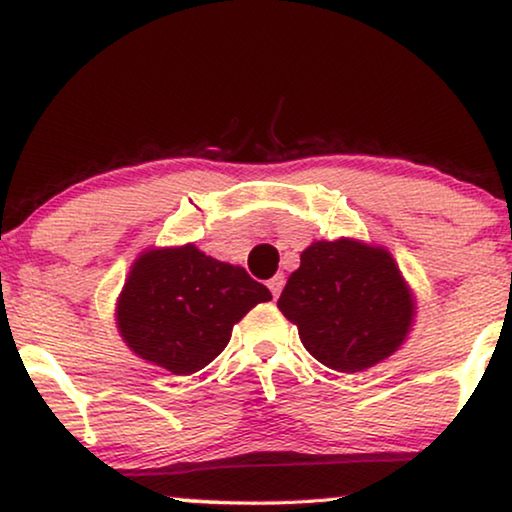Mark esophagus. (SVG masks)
<instances>
[{"mask_svg": "<svg viewBox=\"0 0 512 512\" xmlns=\"http://www.w3.org/2000/svg\"><path fill=\"white\" fill-rule=\"evenodd\" d=\"M268 289L272 291V298H279V293L284 289V275H275L268 282Z\"/></svg>", "mask_w": 512, "mask_h": 512, "instance_id": "esophagus-1", "label": "esophagus"}]
</instances>
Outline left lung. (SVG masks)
I'll use <instances>...</instances> for the list:
<instances>
[{"label":"left lung","instance_id":"obj_1","mask_svg":"<svg viewBox=\"0 0 512 512\" xmlns=\"http://www.w3.org/2000/svg\"><path fill=\"white\" fill-rule=\"evenodd\" d=\"M277 307L307 352L338 373H361L396 352L415 319V300L384 247L340 237L300 254Z\"/></svg>","mask_w":512,"mask_h":512}]
</instances>
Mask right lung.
Instances as JSON below:
<instances>
[{
	"label": "right lung",
	"instance_id": "right-lung-1",
	"mask_svg": "<svg viewBox=\"0 0 512 512\" xmlns=\"http://www.w3.org/2000/svg\"><path fill=\"white\" fill-rule=\"evenodd\" d=\"M268 300L270 291L247 270L216 261L195 244L149 249L132 263L116 324L139 359L191 375L226 349L251 307Z\"/></svg>",
	"mask_w": 512,
	"mask_h": 512
}]
</instances>
